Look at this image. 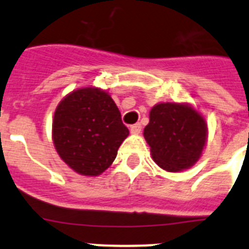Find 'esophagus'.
I'll return each instance as SVG.
<instances>
[{"mask_svg": "<svg viewBox=\"0 0 249 249\" xmlns=\"http://www.w3.org/2000/svg\"><path fill=\"white\" fill-rule=\"evenodd\" d=\"M129 131H131V133H133V135H138V133L142 131L141 123H135V124H132V126L129 127Z\"/></svg>", "mask_w": 249, "mask_h": 249, "instance_id": "1", "label": "esophagus"}]
</instances>
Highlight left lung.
<instances>
[{
	"instance_id": "1",
	"label": "left lung",
	"mask_w": 249,
	"mask_h": 249,
	"mask_svg": "<svg viewBox=\"0 0 249 249\" xmlns=\"http://www.w3.org/2000/svg\"><path fill=\"white\" fill-rule=\"evenodd\" d=\"M143 135L156 163L169 172H178L193 166L201 157L207 124L190 106L160 103L149 112Z\"/></svg>"
}]
</instances>
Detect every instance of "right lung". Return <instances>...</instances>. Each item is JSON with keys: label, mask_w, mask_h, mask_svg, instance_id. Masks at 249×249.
<instances>
[{"label": "right lung", "mask_w": 249, "mask_h": 249, "mask_svg": "<svg viewBox=\"0 0 249 249\" xmlns=\"http://www.w3.org/2000/svg\"><path fill=\"white\" fill-rule=\"evenodd\" d=\"M52 132L59 157L83 176H98L108 168L129 133L116 103L100 89H77L63 98Z\"/></svg>", "instance_id": "1"}]
</instances>
